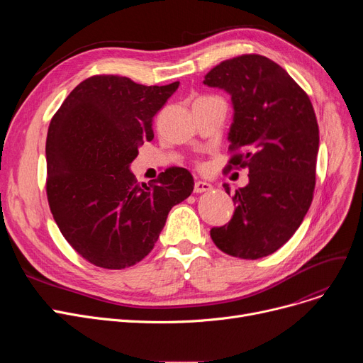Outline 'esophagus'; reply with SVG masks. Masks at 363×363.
<instances>
[{"label":"esophagus","mask_w":363,"mask_h":363,"mask_svg":"<svg viewBox=\"0 0 363 363\" xmlns=\"http://www.w3.org/2000/svg\"><path fill=\"white\" fill-rule=\"evenodd\" d=\"M211 189H212V185L206 181H196V184H194V193H197V194L207 193V191H211Z\"/></svg>","instance_id":"1"}]
</instances>
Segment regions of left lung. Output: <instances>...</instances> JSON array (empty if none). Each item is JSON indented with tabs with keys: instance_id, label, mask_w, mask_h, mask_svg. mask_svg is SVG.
<instances>
[{
	"instance_id": "left-lung-1",
	"label": "left lung",
	"mask_w": 363,
	"mask_h": 363,
	"mask_svg": "<svg viewBox=\"0 0 363 363\" xmlns=\"http://www.w3.org/2000/svg\"><path fill=\"white\" fill-rule=\"evenodd\" d=\"M203 84L230 94L228 141L242 151L230 163L249 167V184L233 197V219L211 237L226 255L269 256L294 235L312 203L319 150L313 106L287 72L259 54L222 62Z\"/></svg>"
}]
</instances>
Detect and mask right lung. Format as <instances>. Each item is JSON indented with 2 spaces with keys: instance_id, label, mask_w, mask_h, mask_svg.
<instances>
[{
  "instance_id": "right-lung-1",
  "label": "right lung",
  "mask_w": 363,
  "mask_h": 363,
  "mask_svg": "<svg viewBox=\"0 0 363 363\" xmlns=\"http://www.w3.org/2000/svg\"><path fill=\"white\" fill-rule=\"evenodd\" d=\"M179 82L145 86L125 76H92L76 86L51 119L47 197L52 218L84 259L123 269L155 247L170 208L191 196L193 175L169 167L151 185L130 163L155 138L152 118Z\"/></svg>"
}]
</instances>
